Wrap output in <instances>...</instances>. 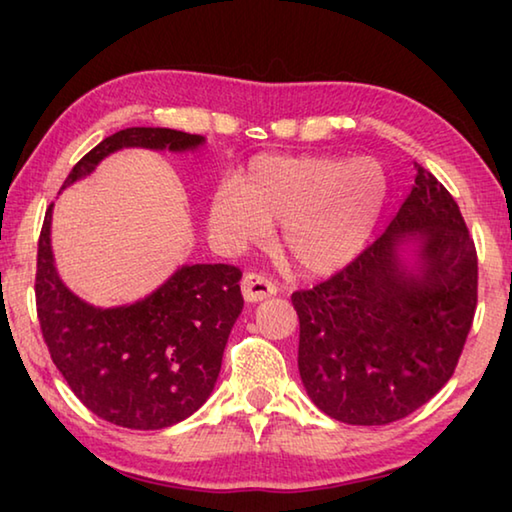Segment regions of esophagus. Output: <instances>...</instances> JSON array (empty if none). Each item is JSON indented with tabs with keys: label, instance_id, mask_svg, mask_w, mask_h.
<instances>
[{
	"label": "esophagus",
	"instance_id": "1",
	"mask_svg": "<svg viewBox=\"0 0 512 512\" xmlns=\"http://www.w3.org/2000/svg\"><path fill=\"white\" fill-rule=\"evenodd\" d=\"M241 293H244L246 302H262L266 298L275 296L277 287L271 280H266L264 275L246 273L244 280H241Z\"/></svg>",
	"mask_w": 512,
	"mask_h": 512
}]
</instances>
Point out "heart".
Masks as SVG:
<instances>
[{
  "label": "heart",
  "mask_w": 512,
  "mask_h": 512,
  "mask_svg": "<svg viewBox=\"0 0 512 512\" xmlns=\"http://www.w3.org/2000/svg\"><path fill=\"white\" fill-rule=\"evenodd\" d=\"M388 176L372 158L257 155L210 201L214 232L248 244L280 225L277 253L293 271L325 277L352 264L375 235Z\"/></svg>",
  "instance_id": "heart-1"
}]
</instances>
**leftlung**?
<instances>
[{
    "instance_id": "8db88e82",
    "label": "left lung",
    "mask_w": 512,
    "mask_h": 512,
    "mask_svg": "<svg viewBox=\"0 0 512 512\" xmlns=\"http://www.w3.org/2000/svg\"><path fill=\"white\" fill-rule=\"evenodd\" d=\"M415 169L384 235L341 273L291 296L302 386L345 424H388L420 409L454 375L472 327L474 241L452 194Z\"/></svg>"
}]
</instances>
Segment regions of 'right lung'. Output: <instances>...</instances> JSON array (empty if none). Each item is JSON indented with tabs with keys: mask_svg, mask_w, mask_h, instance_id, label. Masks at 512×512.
<instances>
[{
	"mask_svg": "<svg viewBox=\"0 0 512 512\" xmlns=\"http://www.w3.org/2000/svg\"><path fill=\"white\" fill-rule=\"evenodd\" d=\"M203 135L126 128L76 162L60 189L88 178L121 149L185 153ZM49 205L38 244L36 302L42 336L60 375L88 409L117 427L155 431L194 415L212 395L232 325L244 309L239 268L183 264L158 289L126 305L99 307L60 280Z\"/></svg>",
	"mask_w": 512,
	"mask_h": 512,
	"instance_id": "1",
	"label": "right lung"
}]
</instances>
